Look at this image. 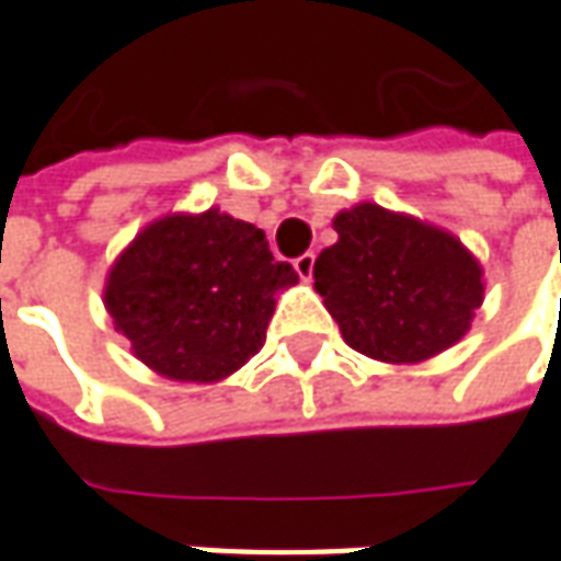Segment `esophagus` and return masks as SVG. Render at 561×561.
<instances>
[{
  "instance_id": "34e87169",
  "label": "esophagus",
  "mask_w": 561,
  "mask_h": 561,
  "mask_svg": "<svg viewBox=\"0 0 561 561\" xmlns=\"http://www.w3.org/2000/svg\"><path fill=\"white\" fill-rule=\"evenodd\" d=\"M313 266H317V254L313 251H307V254H300L298 261H295V270H298V276L304 282L313 279Z\"/></svg>"
}]
</instances>
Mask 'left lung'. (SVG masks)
<instances>
[{"label":"left lung","mask_w":561,"mask_h":561,"mask_svg":"<svg viewBox=\"0 0 561 561\" xmlns=\"http://www.w3.org/2000/svg\"><path fill=\"white\" fill-rule=\"evenodd\" d=\"M339 242L313 266V288L341 339L381 363H422L472 329L484 270L454 232L363 202L335 214Z\"/></svg>","instance_id":"left-lung-1"}]
</instances>
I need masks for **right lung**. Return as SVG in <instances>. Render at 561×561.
I'll return each mask as SVG.
<instances>
[{
	"label": "right lung",
	"mask_w": 561,
	"mask_h": 561,
	"mask_svg": "<svg viewBox=\"0 0 561 561\" xmlns=\"http://www.w3.org/2000/svg\"><path fill=\"white\" fill-rule=\"evenodd\" d=\"M295 282L254 222L220 207L183 210L151 220L117 254L105 310L151 373L214 385L261 351L276 298Z\"/></svg>",
	"instance_id": "add662e5"
}]
</instances>
